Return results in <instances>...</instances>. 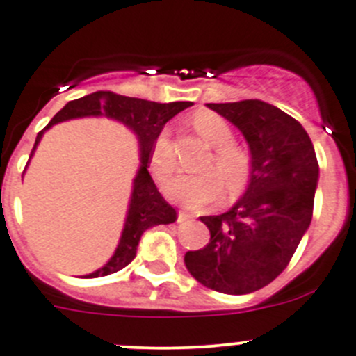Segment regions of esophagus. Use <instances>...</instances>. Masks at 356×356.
I'll list each match as a JSON object with an SVG mask.
<instances>
[{
  "label": "esophagus",
  "mask_w": 356,
  "mask_h": 356,
  "mask_svg": "<svg viewBox=\"0 0 356 356\" xmlns=\"http://www.w3.org/2000/svg\"><path fill=\"white\" fill-rule=\"evenodd\" d=\"M188 219H193V213L184 212V210H180V212H178V222H185V221H188Z\"/></svg>",
  "instance_id": "1"
}]
</instances>
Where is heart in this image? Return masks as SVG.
Instances as JSON below:
<instances>
[{
    "label": "heart",
    "mask_w": 356,
    "mask_h": 356,
    "mask_svg": "<svg viewBox=\"0 0 356 356\" xmlns=\"http://www.w3.org/2000/svg\"><path fill=\"white\" fill-rule=\"evenodd\" d=\"M193 124L197 134L213 147V155L205 163L209 171L175 176L165 185V193L172 201L187 209H203L221 200L225 185L232 196L246 187L251 175V156L244 147L234 143V130L221 115L203 110L194 115ZM149 165L159 181H165L175 171V144L168 130L160 131L151 144Z\"/></svg>",
    "instance_id": "b5f03b06"
}]
</instances>
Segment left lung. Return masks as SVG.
<instances>
[{"label": "left lung", "mask_w": 356, "mask_h": 356, "mask_svg": "<svg viewBox=\"0 0 356 356\" xmlns=\"http://www.w3.org/2000/svg\"><path fill=\"white\" fill-rule=\"evenodd\" d=\"M207 106L242 131L251 178L228 212L200 217L210 241L187 251L185 266L212 291L250 294L284 271L310 226L319 163L305 128L284 110L260 99Z\"/></svg>", "instance_id": "left-lung-1"}]
</instances>
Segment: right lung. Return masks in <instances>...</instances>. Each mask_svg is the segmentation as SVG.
<instances>
[{"label": "right lung", "instance_id": "1", "mask_svg": "<svg viewBox=\"0 0 356 356\" xmlns=\"http://www.w3.org/2000/svg\"><path fill=\"white\" fill-rule=\"evenodd\" d=\"M191 105H193L191 102H146V99H139V97L119 96V94L110 92V90H97V92L80 97V99L69 102L48 122V127L37 135L31 155H33L37 144L42 139L44 131L51 128L53 124H56V122L74 118H87V115H105V118L127 124L130 130H134V134L139 139L140 168L134 180V191H131L130 205H128L127 221H124L121 238H119L114 257L102 269L87 275L90 278L112 275V273H118L122 267H127L135 259L140 237H143L147 228L156 225H169V222L176 221V217H178L176 210L163 200L155 181L151 178L149 171H147V168H149V151L151 144H153L156 135L162 131L163 124Z\"/></svg>", "mask_w": 356, "mask_h": 356}]
</instances>
